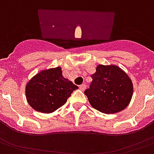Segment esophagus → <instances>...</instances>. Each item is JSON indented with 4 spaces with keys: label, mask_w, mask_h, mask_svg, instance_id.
<instances>
[{
    "label": "esophagus",
    "mask_w": 154,
    "mask_h": 154,
    "mask_svg": "<svg viewBox=\"0 0 154 154\" xmlns=\"http://www.w3.org/2000/svg\"><path fill=\"white\" fill-rule=\"evenodd\" d=\"M85 88H86V85H85V84H84V85H79V89H80V90L84 91L85 90Z\"/></svg>",
    "instance_id": "34e87169"
}]
</instances>
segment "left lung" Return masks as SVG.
<instances>
[{
    "mask_svg": "<svg viewBox=\"0 0 154 154\" xmlns=\"http://www.w3.org/2000/svg\"><path fill=\"white\" fill-rule=\"evenodd\" d=\"M91 77L93 81L85 94L94 108L113 114L130 104L134 92L133 83L122 68L116 65H98Z\"/></svg>",
    "mask_w": 154,
    "mask_h": 154,
    "instance_id": "1",
    "label": "left lung"
}]
</instances>
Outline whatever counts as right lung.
<instances>
[{
	"label": "right lung",
	"mask_w": 154,
	"mask_h": 154,
	"mask_svg": "<svg viewBox=\"0 0 154 154\" xmlns=\"http://www.w3.org/2000/svg\"><path fill=\"white\" fill-rule=\"evenodd\" d=\"M78 88L63 77L61 67L42 69L29 80L25 86V97L32 109L51 113L67 102L74 90Z\"/></svg>",
	"instance_id": "add662e5"
}]
</instances>
